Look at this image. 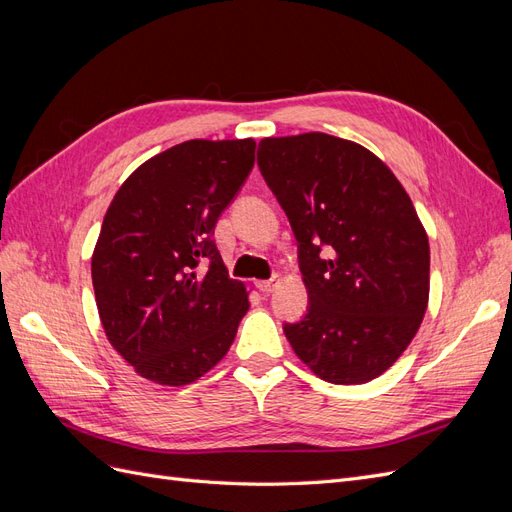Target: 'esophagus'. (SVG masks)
<instances>
[{"label":"esophagus","mask_w":512,"mask_h":512,"mask_svg":"<svg viewBox=\"0 0 512 512\" xmlns=\"http://www.w3.org/2000/svg\"><path fill=\"white\" fill-rule=\"evenodd\" d=\"M277 282H280V277H271V280H262V282H258L256 286H258V290L262 292V294H271L273 290H275V286H277Z\"/></svg>","instance_id":"34e87169"}]
</instances>
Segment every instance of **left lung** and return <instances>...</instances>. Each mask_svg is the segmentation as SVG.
Here are the masks:
<instances>
[{
    "label": "left lung",
    "mask_w": 512,
    "mask_h": 512,
    "mask_svg": "<svg viewBox=\"0 0 512 512\" xmlns=\"http://www.w3.org/2000/svg\"><path fill=\"white\" fill-rule=\"evenodd\" d=\"M258 166L299 243L307 314L284 333L322 380L384 374L421 327L429 239L404 185L369 149L331 134L262 138Z\"/></svg>",
    "instance_id": "left-lung-1"
}]
</instances>
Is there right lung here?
Here are the masks:
<instances>
[{"instance_id":"add662e5","label":"right lung","mask_w":512,"mask_h":512,"mask_svg":"<svg viewBox=\"0 0 512 512\" xmlns=\"http://www.w3.org/2000/svg\"><path fill=\"white\" fill-rule=\"evenodd\" d=\"M254 138L185 141L123 181L91 256L104 333L138 376L183 386L218 365L250 301L213 230L254 168Z\"/></svg>"}]
</instances>
